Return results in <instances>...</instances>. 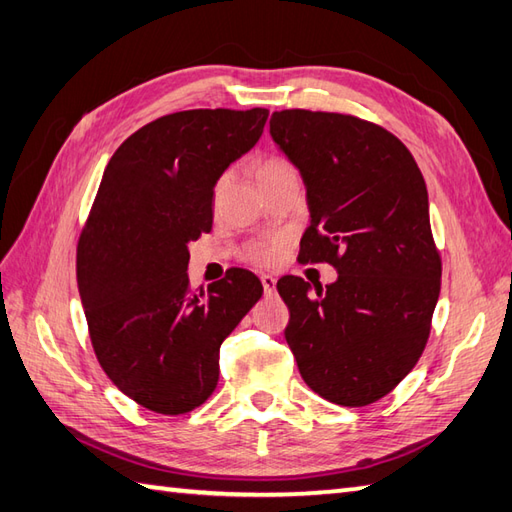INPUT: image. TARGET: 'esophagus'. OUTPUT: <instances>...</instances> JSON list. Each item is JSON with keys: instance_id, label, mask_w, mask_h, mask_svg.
<instances>
[{"instance_id": "esophagus-1", "label": "esophagus", "mask_w": 512, "mask_h": 512, "mask_svg": "<svg viewBox=\"0 0 512 512\" xmlns=\"http://www.w3.org/2000/svg\"><path fill=\"white\" fill-rule=\"evenodd\" d=\"M259 279H262V286H264L266 295H273L275 288H277V279L273 275H262Z\"/></svg>"}]
</instances>
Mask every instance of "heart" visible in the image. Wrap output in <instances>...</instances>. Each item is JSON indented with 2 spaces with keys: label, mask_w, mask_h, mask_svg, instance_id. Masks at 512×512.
I'll return each instance as SVG.
<instances>
[{
  "label": "heart",
  "mask_w": 512,
  "mask_h": 512,
  "mask_svg": "<svg viewBox=\"0 0 512 512\" xmlns=\"http://www.w3.org/2000/svg\"><path fill=\"white\" fill-rule=\"evenodd\" d=\"M288 169H292L288 160H284V158H266L262 165L257 167V180L262 182L270 176H275V173L288 171ZM277 250H279L277 242H257V244L248 248V257L257 264H270V262H275Z\"/></svg>",
  "instance_id": "1"
}]
</instances>
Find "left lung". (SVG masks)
I'll return each instance as SVG.
<instances>
[{
	"label": "left lung",
	"mask_w": 512,
	"mask_h": 512,
	"mask_svg": "<svg viewBox=\"0 0 512 512\" xmlns=\"http://www.w3.org/2000/svg\"><path fill=\"white\" fill-rule=\"evenodd\" d=\"M270 136L306 184L299 262L339 273L314 292L295 275L277 281L286 341L314 394L372 405L418 363L440 297L427 184L394 134L350 114L275 112Z\"/></svg>",
	"instance_id": "1"
}]
</instances>
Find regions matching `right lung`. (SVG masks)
Instances as JSON below:
<instances>
[{
  "label": "right lung",
  "instance_id": "right-lung-1",
  "mask_svg": "<svg viewBox=\"0 0 512 512\" xmlns=\"http://www.w3.org/2000/svg\"><path fill=\"white\" fill-rule=\"evenodd\" d=\"M268 110H187L140 127L107 162L79 246L76 281L94 354L125 396L180 416L213 394L220 345L262 297L231 268L189 286V242L211 231L213 189L255 147Z\"/></svg>",
  "mask_w": 512,
  "mask_h": 512
}]
</instances>
